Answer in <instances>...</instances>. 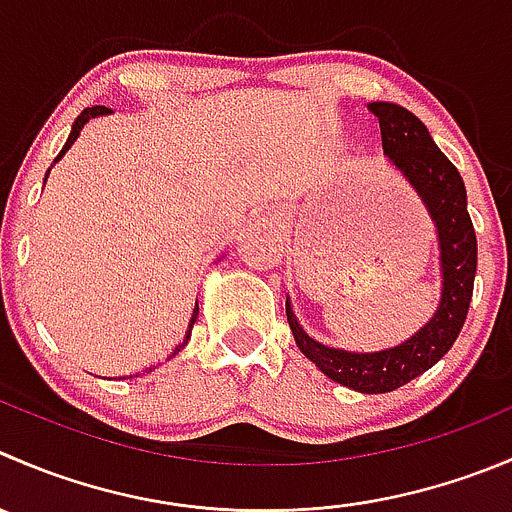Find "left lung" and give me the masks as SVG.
Here are the masks:
<instances>
[{"instance_id": "obj_1", "label": "left lung", "mask_w": 512, "mask_h": 512, "mask_svg": "<svg viewBox=\"0 0 512 512\" xmlns=\"http://www.w3.org/2000/svg\"><path fill=\"white\" fill-rule=\"evenodd\" d=\"M380 119L382 152L420 197L435 225L440 252V302L430 320L400 345L355 352L317 342L302 330L287 297V322L302 355L330 380L365 395L393 393L435 365L458 340L473 300L478 240L468 215L465 182L453 162L438 150L428 127L395 102H370Z\"/></svg>"}]
</instances>
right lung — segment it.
Here are the masks:
<instances>
[{
	"label": "right lung",
	"instance_id": "right-lung-1",
	"mask_svg": "<svg viewBox=\"0 0 512 512\" xmlns=\"http://www.w3.org/2000/svg\"><path fill=\"white\" fill-rule=\"evenodd\" d=\"M112 112V109H107V107H87L84 109L82 114H79L77 119H74V124H72V132H69V137H67V142H64V147H62V152H59L57 157H54V162H59L62 160L64 155H67V150L69 147L74 145V142H77V137H79V132H82V127L84 124L89 122V119H94V117H104V114H109ZM47 177H49V170H47V175H44V182H47ZM197 315H200V307L195 305V310H192V317H190V322H187V332H185V340L180 342V345L175 347V350H172V355L170 357H175V355H180V350L182 347L187 345V342H190V335H192V325H195L197 322ZM170 357H167V360H170ZM147 372V370H145ZM150 372H152V367H150ZM132 377V375H130Z\"/></svg>",
	"mask_w": 512,
	"mask_h": 512
}]
</instances>
